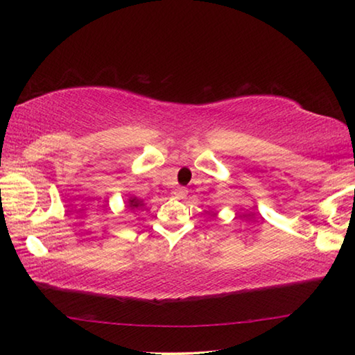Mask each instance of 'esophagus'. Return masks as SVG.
I'll return each instance as SVG.
<instances>
[{
	"mask_svg": "<svg viewBox=\"0 0 355 355\" xmlns=\"http://www.w3.org/2000/svg\"><path fill=\"white\" fill-rule=\"evenodd\" d=\"M173 194V197H175V199H184L186 196H188V189L186 188H177L175 191L172 192Z\"/></svg>",
	"mask_w": 355,
	"mask_h": 355,
	"instance_id": "34e87169",
	"label": "esophagus"
}]
</instances>
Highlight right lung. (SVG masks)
Returning a JSON list of instances; mask_svg holds the SVG:
<instances>
[{"label": "right lung", "mask_w": 355, "mask_h": 355, "mask_svg": "<svg viewBox=\"0 0 355 355\" xmlns=\"http://www.w3.org/2000/svg\"><path fill=\"white\" fill-rule=\"evenodd\" d=\"M128 207H130L131 209H135V208L139 209V207H142V203H141L139 200H136V199H131L130 203H128Z\"/></svg>", "instance_id": "obj_1"}]
</instances>
